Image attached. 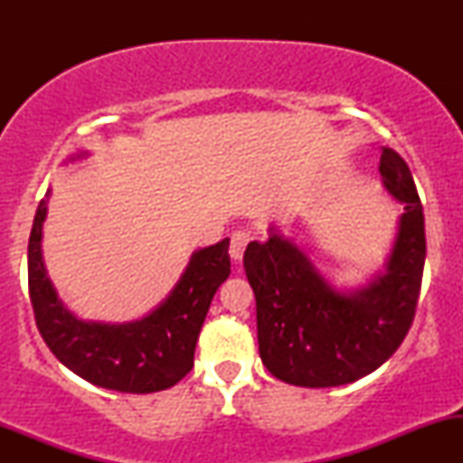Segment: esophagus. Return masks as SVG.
Wrapping results in <instances>:
<instances>
[{"instance_id":"esophagus-1","label":"esophagus","mask_w":463,"mask_h":463,"mask_svg":"<svg viewBox=\"0 0 463 463\" xmlns=\"http://www.w3.org/2000/svg\"><path fill=\"white\" fill-rule=\"evenodd\" d=\"M250 241V232L246 231H235L231 237V248H228V252H231L232 261H241L243 259V252H246V246Z\"/></svg>"}]
</instances>
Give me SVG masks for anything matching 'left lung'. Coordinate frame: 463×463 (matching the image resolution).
Wrapping results in <instances>:
<instances>
[{
  "label": "left lung",
  "mask_w": 463,
  "mask_h": 463,
  "mask_svg": "<svg viewBox=\"0 0 463 463\" xmlns=\"http://www.w3.org/2000/svg\"><path fill=\"white\" fill-rule=\"evenodd\" d=\"M383 187L402 202L383 272L339 289L291 239L269 228L248 243L243 268L257 298L259 354L276 379L300 387L353 383L383 365L413 322L427 239L416 183L401 154L383 147Z\"/></svg>",
  "instance_id": "8db88e82"
}]
</instances>
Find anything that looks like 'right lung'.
<instances>
[{
	"instance_id": "right-lung-1",
	"label": "right lung",
	"mask_w": 463,
	"mask_h": 463,
	"mask_svg": "<svg viewBox=\"0 0 463 463\" xmlns=\"http://www.w3.org/2000/svg\"><path fill=\"white\" fill-rule=\"evenodd\" d=\"M82 156L87 152L76 154ZM47 200L50 189L36 209L28 243L30 300L47 346L73 374L106 390L150 394L176 385L194 368L195 342L211 300L231 274V239L195 250L167 298L139 320H82L58 298L47 276L41 250Z\"/></svg>"
}]
</instances>
